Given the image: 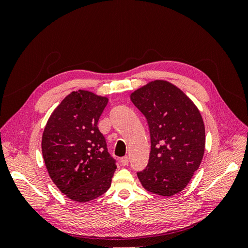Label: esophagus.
<instances>
[{"label":"esophagus","instance_id":"34e87169","mask_svg":"<svg viewBox=\"0 0 248 248\" xmlns=\"http://www.w3.org/2000/svg\"><path fill=\"white\" fill-rule=\"evenodd\" d=\"M128 162H129V158L127 156L123 157V158L121 159V164H122V166H127V164H128Z\"/></svg>","mask_w":248,"mask_h":248}]
</instances>
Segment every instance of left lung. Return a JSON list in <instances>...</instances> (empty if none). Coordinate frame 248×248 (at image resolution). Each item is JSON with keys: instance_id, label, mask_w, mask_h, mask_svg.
Wrapping results in <instances>:
<instances>
[{"instance_id": "1", "label": "left lung", "mask_w": 248, "mask_h": 248, "mask_svg": "<svg viewBox=\"0 0 248 248\" xmlns=\"http://www.w3.org/2000/svg\"><path fill=\"white\" fill-rule=\"evenodd\" d=\"M130 99L147 119L151 151L146 169L138 171L145 189L161 197L183 190L205 152L201 112L181 90L154 80L136 90Z\"/></svg>"}]
</instances>
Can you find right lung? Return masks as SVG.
I'll use <instances>...</instances> for the list:
<instances>
[{"label": "right lung", "instance_id": "add662e5", "mask_svg": "<svg viewBox=\"0 0 248 248\" xmlns=\"http://www.w3.org/2000/svg\"><path fill=\"white\" fill-rule=\"evenodd\" d=\"M108 99L78 90L52 111L42 136L46 167L58 188L85 202L107 192L117 169L98 121Z\"/></svg>", "mask_w": 248, "mask_h": 248}]
</instances>
